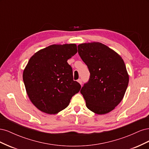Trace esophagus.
<instances>
[{"mask_svg":"<svg viewBox=\"0 0 149 149\" xmlns=\"http://www.w3.org/2000/svg\"><path fill=\"white\" fill-rule=\"evenodd\" d=\"M78 82L81 85V84H82V79H79L78 80Z\"/></svg>","mask_w":149,"mask_h":149,"instance_id":"34e87169","label":"esophagus"}]
</instances>
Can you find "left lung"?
Listing matches in <instances>:
<instances>
[{
  "label": "left lung",
  "mask_w": 149,
  "mask_h": 149,
  "mask_svg": "<svg viewBox=\"0 0 149 149\" xmlns=\"http://www.w3.org/2000/svg\"><path fill=\"white\" fill-rule=\"evenodd\" d=\"M78 53L88 66L89 81L81 93L88 109L97 114L113 110L123 100L129 83V74L121 56L100 42L81 43Z\"/></svg>",
  "instance_id": "1"
}]
</instances>
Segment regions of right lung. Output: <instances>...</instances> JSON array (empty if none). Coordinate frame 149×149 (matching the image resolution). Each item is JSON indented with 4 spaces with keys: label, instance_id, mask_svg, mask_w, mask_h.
Instances as JSON below:
<instances>
[{
    "label": "right lung",
    "instance_id": "obj_1",
    "mask_svg": "<svg viewBox=\"0 0 149 149\" xmlns=\"http://www.w3.org/2000/svg\"><path fill=\"white\" fill-rule=\"evenodd\" d=\"M76 53V44L52 45L30 58L23 80L31 102L40 111L57 114L79 91L81 85L73 80V70L67 62Z\"/></svg>",
    "mask_w": 149,
    "mask_h": 149
}]
</instances>
